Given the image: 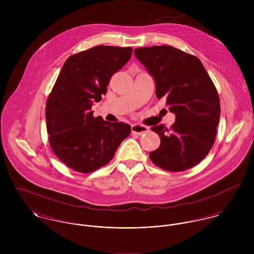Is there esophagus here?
<instances>
[{
    "label": "esophagus",
    "instance_id": "esophagus-1",
    "mask_svg": "<svg viewBox=\"0 0 254 254\" xmlns=\"http://www.w3.org/2000/svg\"><path fill=\"white\" fill-rule=\"evenodd\" d=\"M131 130H132V133H133V134H136V135H143L144 133L147 132L148 129H147L145 126H143V125L134 124V125H132Z\"/></svg>",
    "mask_w": 254,
    "mask_h": 254
}]
</instances>
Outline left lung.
Listing matches in <instances>:
<instances>
[{"instance_id": "1", "label": "left lung", "mask_w": 254, "mask_h": 254, "mask_svg": "<svg viewBox=\"0 0 254 254\" xmlns=\"http://www.w3.org/2000/svg\"><path fill=\"white\" fill-rule=\"evenodd\" d=\"M155 81L156 97L165 98L176 115L170 129L151 130L160 138L149 152L156 166L181 172L198 164L214 145L220 117L217 90L199 59L171 46H152L134 51Z\"/></svg>"}]
</instances>
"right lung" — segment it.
<instances>
[{
	"mask_svg": "<svg viewBox=\"0 0 254 254\" xmlns=\"http://www.w3.org/2000/svg\"><path fill=\"white\" fill-rule=\"evenodd\" d=\"M132 51L96 46L70 56L59 74L46 104L47 131L54 153L72 170L90 173L107 165L130 135V125L94 117L91 109Z\"/></svg>",
	"mask_w": 254,
	"mask_h": 254,
	"instance_id": "right-lung-1",
	"label": "right lung"
}]
</instances>
